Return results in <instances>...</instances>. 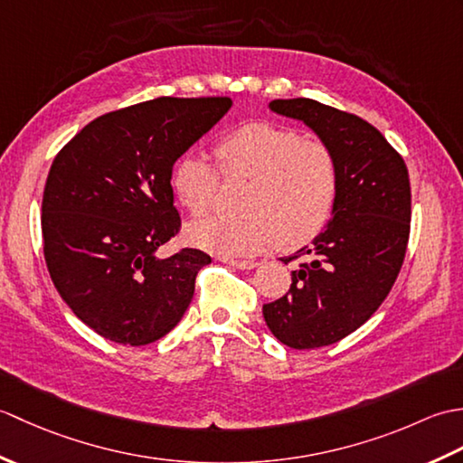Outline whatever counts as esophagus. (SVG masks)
<instances>
[{
  "mask_svg": "<svg viewBox=\"0 0 463 463\" xmlns=\"http://www.w3.org/2000/svg\"><path fill=\"white\" fill-rule=\"evenodd\" d=\"M222 262L229 264V267L232 269H239V270H252L259 267L257 260H232V259H224Z\"/></svg>",
  "mask_w": 463,
  "mask_h": 463,
  "instance_id": "obj_1",
  "label": "esophagus"
}]
</instances>
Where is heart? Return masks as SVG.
Returning a JSON list of instances; mask_svg holds the SVG:
<instances>
[{
	"label": "heart",
	"instance_id": "1",
	"mask_svg": "<svg viewBox=\"0 0 463 463\" xmlns=\"http://www.w3.org/2000/svg\"><path fill=\"white\" fill-rule=\"evenodd\" d=\"M226 176H244L249 214H214L189 226V241L221 257H247L277 241L294 249L308 242L328 222L338 193V166L332 151L317 139H304L292 127L249 123L216 145ZM173 189L193 214L211 209L219 171L199 155H186L173 171Z\"/></svg>",
	"mask_w": 463,
	"mask_h": 463
}]
</instances>
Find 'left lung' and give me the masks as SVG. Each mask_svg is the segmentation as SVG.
I'll return each instance as SVG.
<instances>
[{"label": "left lung", "mask_w": 463, "mask_h": 463, "mask_svg": "<svg viewBox=\"0 0 463 463\" xmlns=\"http://www.w3.org/2000/svg\"><path fill=\"white\" fill-rule=\"evenodd\" d=\"M269 109L307 125L338 166L326 229L292 257L302 262L287 297L262 307L282 344L322 348L360 328L394 287L410 237V176L383 135L356 115L307 97L274 99Z\"/></svg>", "instance_id": "obj_1"}]
</instances>
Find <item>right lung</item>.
Wrapping results in <instances>:
<instances>
[{"instance_id": "add662e5", "label": "right lung", "mask_w": 463, "mask_h": 463, "mask_svg": "<svg viewBox=\"0 0 463 463\" xmlns=\"http://www.w3.org/2000/svg\"><path fill=\"white\" fill-rule=\"evenodd\" d=\"M229 97H159L97 117L49 169L42 232L67 307L103 338L143 346L181 322L211 257L156 250L181 226L173 165L231 109Z\"/></svg>"}]
</instances>
